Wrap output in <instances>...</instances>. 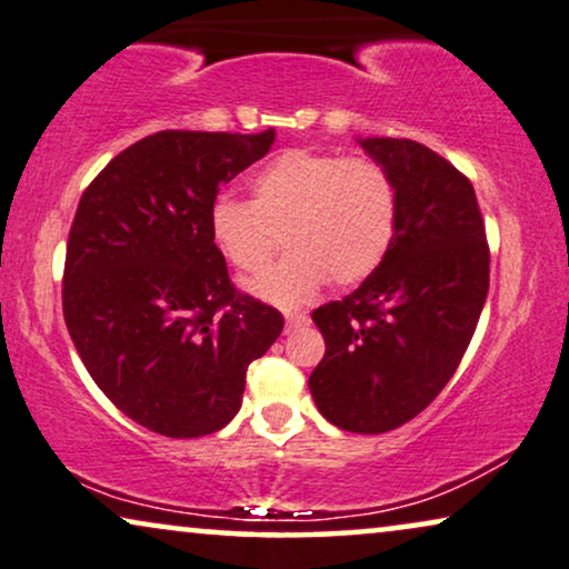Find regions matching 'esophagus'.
Instances as JSON below:
<instances>
[{
	"mask_svg": "<svg viewBox=\"0 0 569 569\" xmlns=\"http://www.w3.org/2000/svg\"><path fill=\"white\" fill-rule=\"evenodd\" d=\"M309 322L307 315H286V332H297Z\"/></svg>",
	"mask_w": 569,
	"mask_h": 569,
	"instance_id": "34e87169",
	"label": "esophagus"
}]
</instances>
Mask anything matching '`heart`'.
<instances>
[{"label": "heart", "mask_w": 569, "mask_h": 569, "mask_svg": "<svg viewBox=\"0 0 569 569\" xmlns=\"http://www.w3.org/2000/svg\"><path fill=\"white\" fill-rule=\"evenodd\" d=\"M398 229V184L369 156L289 150L249 184V202L221 197L210 210V237L241 272H260L278 252L289 257L247 291L293 309L325 283L353 286L380 268Z\"/></svg>", "instance_id": "heart-1"}]
</instances>
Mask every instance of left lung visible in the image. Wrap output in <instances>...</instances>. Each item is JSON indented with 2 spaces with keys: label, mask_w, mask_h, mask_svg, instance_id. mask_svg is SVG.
<instances>
[{
  "label": "left lung",
  "mask_w": 569,
  "mask_h": 569,
  "mask_svg": "<svg viewBox=\"0 0 569 569\" xmlns=\"http://www.w3.org/2000/svg\"><path fill=\"white\" fill-rule=\"evenodd\" d=\"M398 184L388 257L343 301L315 309L325 356L309 377L336 427L382 435L419 416L456 375L489 291L476 192L456 166L413 140L359 138Z\"/></svg>",
  "instance_id": "left-lung-1"
}]
</instances>
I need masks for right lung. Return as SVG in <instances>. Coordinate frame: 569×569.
Masks as SVG:
<instances>
[{"label":"right lung","mask_w":569,"mask_h":569,"mask_svg":"<svg viewBox=\"0 0 569 569\" xmlns=\"http://www.w3.org/2000/svg\"><path fill=\"white\" fill-rule=\"evenodd\" d=\"M260 134H148L82 192L67 239L62 307L103 396L163 437L223 429L241 408L247 367L283 317L231 286L210 237L221 184L268 156Z\"/></svg>","instance_id":"add662e5"}]
</instances>
